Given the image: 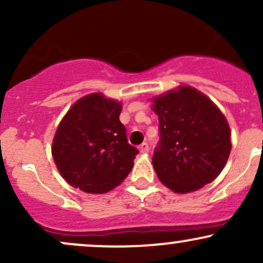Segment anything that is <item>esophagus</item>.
<instances>
[{"label":"esophagus","instance_id":"esophagus-1","mask_svg":"<svg viewBox=\"0 0 263 263\" xmlns=\"http://www.w3.org/2000/svg\"><path fill=\"white\" fill-rule=\"evenodd\" d=\"M138 149H140V152L141 153H147L149 151V146H148V143H146V142H144V143H142L140 147H138Z\"/></svg>","mask_w":263,"mask_h":263}]
</instances>
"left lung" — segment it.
<instances>
[{
    "instance_id": "1",
    "label": "left lung",
    "mask_w": 263,
    "mask_h": 263,
    "mask_svg": "<svg viewBox=\"0 0 263 263\" xmlns=\"http://www.w3.org/2000/svg\"><path fill=\"white\" fill-rule=\"evenodd\" d=\"M152 101L161 135L152 164L159 180L176 193L194 192L213 182L231 151L230 127L221 111L190 86Z\"/></svg>"
}]
</instances>
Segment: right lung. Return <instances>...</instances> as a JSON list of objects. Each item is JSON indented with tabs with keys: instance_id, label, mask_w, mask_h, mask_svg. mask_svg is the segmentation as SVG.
Returning a JSON list of instances; mask_svg holds the SVG:
<instances>
[{
	"instance_id": "obj_1",
	"label": "right lung",
	"mask_w": 263,
	"mask_h": 263,
	"mask_svg": "<svg viewBox=\"0 0 263 263\" xmlns=\"http://www.w3.org/2000/svg\"><path fill=\"white\" fill-rule=\"evenodd\" d=\"M121 110L120 102L96 92L75 102L63 117L52 155L71 186L102 194L128 176L138 149L128 143Z\"/></svg>"
}]
</instances>
